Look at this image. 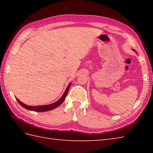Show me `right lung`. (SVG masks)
Segmentation results:
<instances>
[{
  "mask_svg": "<svg viewBox=\"0 0 153 153\" xmlns=\"http://www.w3.org/2000/svg\"><path fill=\"white\" fill-rule=\"evenodd\" d=\"M71 85V83L69 84V85L68 86V87L66 88V91L64 93V95H62V97L58 100L57 102H54L53 104H51V105H44V106H28L27 105H25V104L22 103L20 100H19L17 98L18 102H19V105H20L24 107L25 109H27L29 110H31V111H35V112H46V111H48V110H51L53 109H54L55 108H56L57 106H58L59 105H60L62 103L64 102V100L66 98V97L68 94V91H69L70 87Z\"/></svg>",
  "mask_w": 153,
  "mask_h": 153,
  "instance_id": "1",
  "label": "right lung"
}]
</instances>
